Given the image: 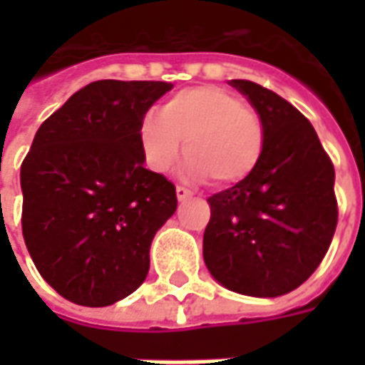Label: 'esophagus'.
Returning a JSON list of instances; mask_svg holds the SVG:
<instances>
[{"mask_svg":"<svg viewBox=\"0 0 365 365\" xmlns=\"http://www.w3.org/2000/svg\"><path fill=\"white\" fill-rule=\"evenodd\" d=\"M175 195H178V199H180V201H185V199H190L193 193H191L187 187H183V185H178V187H175Z\"/></svg>","mask_w":365,"mask_h":365,"instance_id":"34e87169","label":"esophagus"}]
</instances>
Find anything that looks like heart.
<instances>
[{"mask_svg":"<svg viewBox=\"0 0 365 365\" xmlns=\"http://www.w3.org/2000/svg\"><path fill=\"white\" fill-rule=\"evenodd\" d=\"M183 140L191 175L235 185L260 164L266 128L258 111L232 91L203 83L175 91L160 107V115L148 113L138 125L140 152L152 172L164 174L174 166Z\"/></svg>","mask_w":365,"mask_h":365,"instance_id":"heart-1","label":"heart"}]
</instances>
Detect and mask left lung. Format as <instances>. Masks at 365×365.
<instances>
[{
    "label": "left lung",
    "mask_w": 365,
    "mask_h": 365,
    "mask_svg": "<svg viewBox=\"0 0 365 365\" xmlns=\"http://www.w3.org/2000/svg\"><path fill=\"white\" fill-rule=\"evenodd\" d=\"M264 120L266 146L245 182L207 199L203 258L227 289L277 297L305 283L338 222L334 166L313 125L260 83L232 80Z\"/></svg>",
    "instance_id": "left-lung-1"
}]
</instances>
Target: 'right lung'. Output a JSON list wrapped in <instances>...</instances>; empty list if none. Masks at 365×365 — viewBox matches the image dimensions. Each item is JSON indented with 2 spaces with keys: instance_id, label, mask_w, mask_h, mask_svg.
Returning <instances> with one entry per match:
<instances>
[{
  "instance_id": "right-lung-1",
  "label": "right lung",
  "mask_w": 365,
  "mask_h": 365,
  "mask_svg": "<svg viewBox=\"0 0 365 365\" xmlns=\"http://www.w3.org/2000/svg\"><path fill=\"white\" fill-rule=\"evenodd\" d=\"M168 82L99 80L36 130L21 164L23 238L44 282L76 305L107 307L146 279L175 185L144 168L138 125Z\"/></svg>"
}]
</instances>
